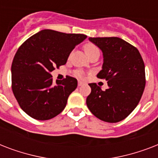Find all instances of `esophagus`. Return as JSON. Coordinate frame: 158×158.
Listing matches in <instances>:
<instances>
[{"mask_svg": "<svg viewBox=\"0 0 158 158\" xmlns=\"http://www.w3.org/2000/svg\"><path fill=\"white\" fill-rule=\"evenodd\" d=\"M78 85H79V86H82V85H84V82L79 81L78 82Z\"/></svg>", "mask_w": 158, "mask_h": 158, "instance_id": "obj_1", "label": "esophagus"}]
</instances>
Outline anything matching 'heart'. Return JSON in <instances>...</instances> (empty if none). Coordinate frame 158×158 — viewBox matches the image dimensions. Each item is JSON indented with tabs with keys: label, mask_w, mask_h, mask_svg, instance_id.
<instances>
[{
	"label": "heart",
	"mask_w": 158,
	"mask_h": 158,
	"mask_svg": "<svg viewBox=\"0 0 158 158\" xmlns=\"http://www.w3.org/2000/svg\"><path fill=\"white\" fill-rule=\"evenodd\" d=\"M84 51L86 52L87 56H89V55L93 54L94 52H99L98 48L96 46L94 45L93 43H87L86 45L84 46ZM76 76L79 77V78H83V73L80 71L76 72Z\"/></svg>",
	"instance_id": "obj_1"
}]
</instances>
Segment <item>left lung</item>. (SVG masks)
Returning <instances> with one entry per match:
<instances>
[{
    "label": "left lung",
    "mask_w": 158,
    "mask_h": 158,
    "mask_svg": "<svg viewBox=\"0 0 158 158\" xmlns=\"http://www.w3.org/2000/svg\"><path fill=\"white\" fill-rule=\"evenodd\" d=\"M102 51L103 64L98 78L107 81L102 91L96 84H89L87 98L89 110L106 122L124 120L139 102L145 88V66L137 48L117 37L89 38Z\"/></svg>",
    "instance_id": "left-lung-1"
}]
</instances>
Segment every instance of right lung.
<instances>
[{"instance_id":"obj_1","label":"right lung","mask_w":158,"mask_h":158,"mask_svg":"<svg viewBox=\"0 0 158 158\" xmlns=\"http://www.w3.org/2000/svg\"><path fill=\"white\" fill-rule=\"evenodd\" d=\"M84 34L43 29L28 38L15 53L11 65L13 94L21 109L33 119L50 120L64 110L78 81L66 76L53 83L51 73L66 63Z\"/></svg>"}]
</instances>
